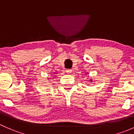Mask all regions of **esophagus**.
Masks as SVG:
<instances>
[{
    "instance_id": "esophagus-1",
    "label": "esophagus",
    "mask_w": 134,
    "mask_h": 134,
    "mask_svg": "<svg viewBox=\"0 0 134 134\" xmlns=\"http://www.w3.org/2000/svg\"><path fill=\"white\" fill-rule=\"evenodd\" d=\"M66 72L67 74H70L72 72V70H71V69H67V70H66Z\"/></svg>"
}]
</instances>
